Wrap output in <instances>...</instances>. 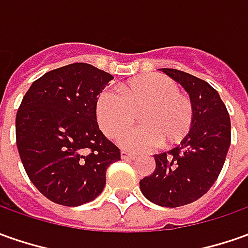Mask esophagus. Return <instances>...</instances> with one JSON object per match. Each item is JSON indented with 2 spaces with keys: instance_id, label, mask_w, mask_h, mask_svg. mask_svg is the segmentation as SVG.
Segmentation results:
<instances>
[{
  "instance_id": "34e87169",
  "label": "esophagus",
  "mask_w": 248,
  "mask_h": 248,
  "mask_svg": "<svg viewBox=\"0 0 248 248\" xmlns=\"http://www.w3.org/2000/svg\"><path fill=\"white\" fill-rule=\"evenodd\" d=\"M121 158L124 159V160H130V159H136V155L127 152V151H122V152H121Z\"/></svg>"
}]
</instances>
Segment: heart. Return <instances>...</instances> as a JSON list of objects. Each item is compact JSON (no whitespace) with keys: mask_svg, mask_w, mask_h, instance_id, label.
Segmentation results:
<instances>
[{"mask_svg":"<svg viewBox=\"0 0 248 248\" xmlns=\"http://www.w3.org/2000/svg\"><path fill=\"white\" fill-rule=\"evenodd\" d=\"M106 89L96 101V118L106 136L114 139L135 122L141 111L139 128L119 137L124 150L145 152L165 142L177 144L189 133L193 122L192 101L180 93L173 79L160 74L139 77L119 86Z\"/></svg>","mask_w":248,"mask_h":248,"instance_id":"b5f03b06","label":"heart"}]
</instances>
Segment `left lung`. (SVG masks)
Returning <instances> with one entry per match:
<instances>
[{
  "label": "left lung",
  "mask_w": 248,
  "mask_h": 248,
  "mask_svg": "<svg viewBox=\"0 0 248 248\" xmlns=\"http://www.w3.org/2000/svg\"><path fill=\"white\" fill-rule=\"evenodd\" d=\"M162 71L188 92L192 127L181 144L154 155L155 171L141 180L140 189L158 206L180 207L198 201L216 183L231 145V118L218 92L207 82L180 70Z\"/></svg>",
  "instance_id": "left-lung-1"
}]
</instances>
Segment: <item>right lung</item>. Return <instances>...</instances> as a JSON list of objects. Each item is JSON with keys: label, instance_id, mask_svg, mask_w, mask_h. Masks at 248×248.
Returning <instances> with one entry per match:
<instances>
[{"label": "right lung", "instance_id": "obj_1", "mask_svg": "<svg viewBox=\"0 0 248 248\" xmlns=\"http://www.w3.org/2000/svg\"><path fill=\"white\" fill-rule=\"evenodd\" d=\"M111 74L73 63L32 82L16 114L24 170L49 201L75 207L94 201L121 151L98 129L96 101Z\"/></svg>", "mask_w": 248, "mask_h": 248}]
</instances>
